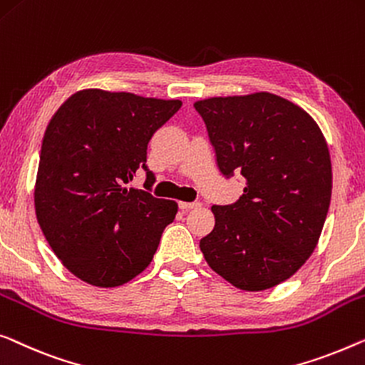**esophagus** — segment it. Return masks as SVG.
I'll list each match as a JSON object with an SVG mask.
<instances>
[{
    "instance_id": "34e87169",
    "label": "esophagus",
    "mask_w": 365,
    "mask_h": 365,
    "mask_svg": "<svg viewBox=\"0 0 365 365\" xmlns=\"http://www.w3.org/2000/svg\"><path fill=\"white\" fill-rule=\"evenodd\" d=\"M200 207V202H179V209L181 210H191Z\"/></svg>"
}]
</instances>
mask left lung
I'll use <instances>...</instances> for the list:
<instances>
[{"label":"left lung","instance_id":"1","mask_svg":"<svg viewBox=\"0 0 365 365\" xmlns=\"http://www.w3.org/2000/svg\"><path fill=\"white\" fill-rule=\"evenodd\" d=\"M224 176L240 173L244 194L212 205L215 225L199 247L235 288L263 292L297 273L318 245L331 202L324 135L309 113L274 93L194 103Z\"/></svg>","mask_w":365,"mask_h":365}]
</instances>
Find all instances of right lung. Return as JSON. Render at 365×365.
<instances>
[{"instance_id":"right-lung-1","label":"right lung","mask_w":365,"mask_h":365,"mask_svg":"<svg viewBox=\"0 0 365 365\" xmlns=\"http://www.w3.org/2000/svg\"><path fill=\"white\" fill-rule=\"evenodd\" d=\"M181 100L86 88L71 95L47 125L34 186L36 217L52 252L92 287L128 283L150 265L178 202L126 187L146 171L155 131Z\"/></svg>"}]
</instances>
